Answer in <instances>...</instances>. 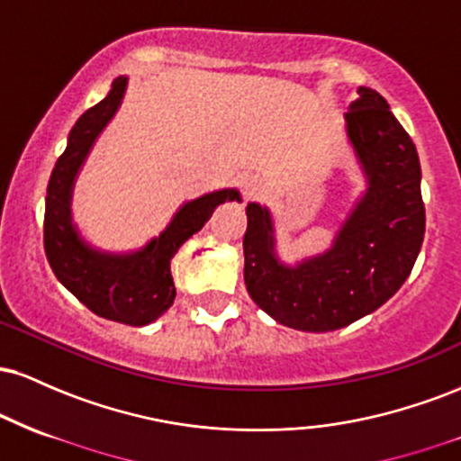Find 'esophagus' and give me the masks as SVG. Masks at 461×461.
Wrapping results in <instances>:
<instances>
[{"mask_svg": "<svg viewBox=\"0 0 461 461\" xmlns=\"http://www.w3.org/2000/svg\"><path fill=\"white\" fill-rule=\"evenodd\" d=\"M240 188H242V193L247 194V197H256V194L260 193L262 184L256 176H242L240 177Z\"/></svg>", "mask_w": 461, "mask_h": 461, "instance_id": "1", "label": "esophagus"}]
</instances>
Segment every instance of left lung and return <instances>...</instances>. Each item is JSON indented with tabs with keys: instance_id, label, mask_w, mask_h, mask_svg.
<instances>
[{
	"instance_id": "8db88e82",
	"label": "left lung",
	"mask_w": 461,
	"mask_h": 461,
	"mask_svg": "<svg viewBox=\"0 0 461 461\" xmlns=\"http://www.w3.org/2000/svg\"><path fill=\"white\" fill-rule=\"evenodd\" d=\"M345 134L366 188L338 225L331 245L294 264L277 253L267 205L247 203L245 284L271 319L299 331H333L388 301L410 277L425 236L420 160L377 91L357 88Z\"/></svg>"
}]
</instances>
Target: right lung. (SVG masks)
Instances as JSON below:
<instances>
[{
    "label": "right lung",
    "mask_w": 461,
    "mask_h": 461,
    "mask_svg": "<svg viewBox=\"0 0 461 461\" xmlns=\"http://www.w3.org/2000/svg\"><path fill=\"white\" fill-rule=\"evenodd\" d=\"M119 76L97 105L76 121L67 149L58 158L45 197V253L54 275L79 303L102 319L142 327L158 321L176 301L171 258L208 223L225 201H242L236 188L214 190L177 208L168 225L131 251H105L91 245L73 221V188L102 131L119 113L128 91Z\"/></svg>",
    "instance_id": "add662e5"
}]
</instances>
